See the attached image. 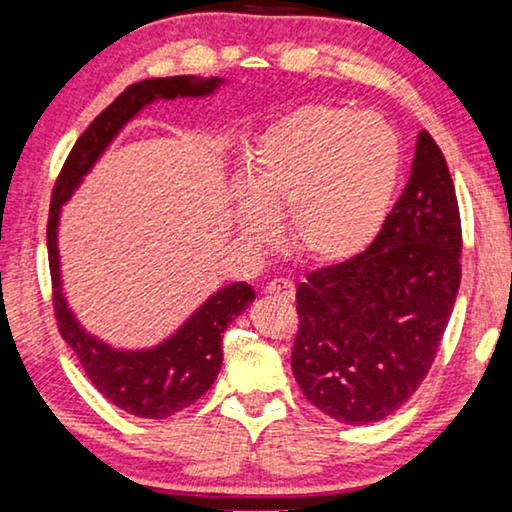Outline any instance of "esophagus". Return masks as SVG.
<instances>
[{"label": "esophagus", "mask_w": 512, "mask_h": 512, "mask_svg": "<svg viewBox=\"0 0 512 512\" xmlns=\"http://www.w3.org/2000/svg\"><path fill=\"white\" fill-rule=\"evenodd\" d=\"M264 292L271 294V297H278V299H285V301L294 299V285H292V280H287V278L269 280V283H266V287H264Z\"/></svg>", "instance_id": "1"}]
</instances>
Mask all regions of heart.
<instances>
[{"mask_svg":"<svg viewBox=\"0 0 512 512\" xmlns=\"http://www.w3.org/2000/svg\"><path fill=\"white\" fill-rule=\"evenodd\" d=\"M401 141L378 113L311 104L273 120L248 148L234 183L236 227L271 239L273 213L290 211V243L318 264L348 262L371 246L401 178Z\"/></svg>","mask_w":512,"mask_h":512,"instance_id":"heart-1","label":"heart"}]
</instances>
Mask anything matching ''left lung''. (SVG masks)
<instances>
[{
    "instance_id": "8db88e82",
    "label": "left lung",
    "mask_w": 512,
    "mask_h": 512,
    "mask_svg": "<svg viewBox=\"0 0 512 512\" xmlns=\"http://www.w3.org/2000/svg\"><path fill=\"white\" fill-rule=\"evenodd\" d=\"M462 220L441 148L417 134L403 194L364 253L297 287L292 371L345 424L385 420L434 364L462 280Z\"/></svg>"
}]
</instances>
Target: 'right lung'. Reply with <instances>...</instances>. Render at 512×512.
<instances>
[{
    "label": "right lung",
    "instance_id": "add662e5",
    "mask_svg": "<svg viewBox=\"0 0 512 512\" xmlns=\"http://www.w3.org/2000/svg\"><path fill=\"white\" fill-rule=\"evenodd\" d=\"M222 83H225L222 78L169 76L129 85L109 109L99 113L92 125L78 136L76 146L71 148L57 176L53 199H50L46 241L50 278H53V308L60 334L74 350L85 376L106 399L129 415L148 417V420H164L192 406L201 394L211 390L222 366V334L229 322L255 301L253 287L248 283L222 287L183 322L176 334H171L155 348L115 350L109 343L88 334L67 304L62 292L57 225H60L62 206L83 183V176H88L109 143L136 113L157 99L208 97Z\"/></svg>",
    "mask_w": 512,
    "mask_h": 512
}]
</instances>
